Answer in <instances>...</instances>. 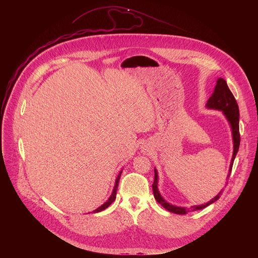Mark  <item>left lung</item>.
<instances>
[{"label": "left lung", "instance_id": "left-lung-1", "mask_svg": "<svg viewBox=\"0 0 258 258\" xmlns=\"http://www.w3.org/2000/svg\"><path fill=\"white\" fill-rule=\"evenodd\" d=\"M206 106L208 108L211 109H217V110H222V111L225 113L226 117L228 118V120L231 123L232 126V133H233V140H234V153H233V158L231 161V165H230V170H229V174L227 176V179L229 181L230 179V175L232 172V167H233V163L235 160V157L237 155V152L239 150V146H240V132H239V106L237 104V101L234 97V95L232 94L231 90L229 89L227 82L224 79H218L215 89H214V93L212 94V96L208 99ZM155 172V176H154V181L152 183V189H153V193H154V197L156 199V201L163 206L166 210L172 212V213H176V214H187L189 211H193V210H200L203 209L205 207H207L208 205H210L211 203L215 202L216 200L219 199L220 195H222V192L220 191L212 200H210L208 203L206 204H202V205H198V206H193L191 209L186 208V207H176L173 206L169 203H167L159 194L158 192V188H157V171L156 169H154ZM227 181V183H228Z\"/></svg>", "mask_w": 258, "mask_h": 258}]
</instances>
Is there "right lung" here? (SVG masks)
Instances as JSON below:
<instances>
[{"label": "right lung", "mask_w": 258, "mask_h": 258, "mask_svg": "<svg viewBox=\"0 0 258 258\" xmlns=\"http://www.w3.org/2000/svg\"><path fill=\"white\" fill-rule=\"evenodd\" d=\"M120 175H121V172L118 174V176H117V178H116V181H115V186H114V190H113V192H112V194H111V196H110V198L107 200V202H105L102 206H100L99 208H97L96 210H94V212H100V211H102V210H104V209H106L110 204H111L114 200H115V198H116V191H117V188H118V182H119V178H120Z\"/></svg>", "instance_id": "add662e5"}]
</instances>
